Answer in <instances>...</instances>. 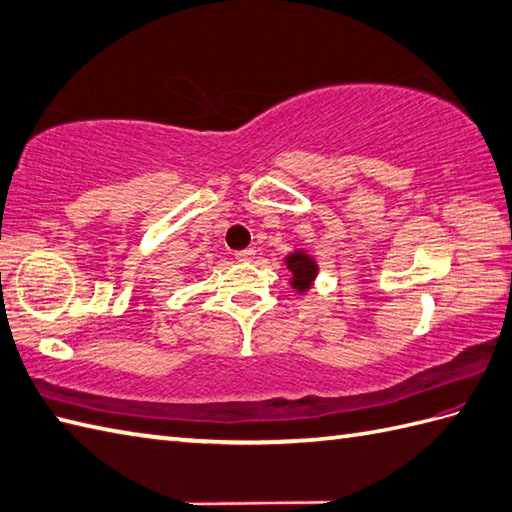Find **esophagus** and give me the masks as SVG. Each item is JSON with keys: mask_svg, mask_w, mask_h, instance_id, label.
Returning <instances> with one entry per match:
<instances>
[{"mask_svg": "<svg viewBox=\"0 0 512 512\" xmlns=\"http://www.w3.org/2000/svg\"><path fill=\"white\" fill-rule=\"evenodd\" d=\"M234 256H236V260H241V263H249V260H254V256H256V249L247 247V249H241V252H236Z\"/></svg>", "mask_w": 512, "mask_h": 512, "instance_id": "1", "label": "esophagus"}]
</instances>
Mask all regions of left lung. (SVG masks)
Returning <instances> with one entry per match:
<instances>
[{"mask_svg": "<svg viewBox=\"0 0 512 512\" xmlns=\"http://www.w3.org/2000/svg\"><path fill=\"white\" fill-rule=\"evenodd\" d=\"M285 265L291 271L289 285L293 291L298 293H306L311 291V287L315 285V278L320 274V265L313 254L306 252L302 247H295L293 252H289L285 256Z\"/></svg>", "mask_w": 512, "mask_h": 512, "instance_id": "obj_1", "label": "left lung"}]
</instances>
